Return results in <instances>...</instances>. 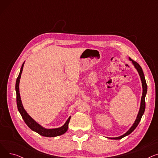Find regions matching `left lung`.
Here are the masks:
<instances>
[{"mask_svg": "<svg viewBox=\"0 0 158 158\" xmlns=\"http://www.w3.org/2000/svg\"><path fill=\"white\" fill-rule=\"evenodd\" d=\"M129 61H132V64L134 65L135 69L138 71V72L139 73V76L140 79H141V81H142L143 92H142V98H141L140 107H139V111H138V115H137L136 119L135 120L134 123L132 124V126L131 127V128L126 132L125 134H123V135H122L120 136L115 137V138H108L109 139H122L123 137H125V136L130 135L131 132L133 131L136 129V127L138 126V123H139V122L141 120V118H142V116H143V114L144 113L145 110V96H146L147 92V83H146V81H145V76H144V73H143V72L142 70V67H141V66H139V64L138 63H136V61L131 60L130 57H129Z\"/></svg>", "mask_w": 158, "mask_h": 158, "instance_id": "obj_1", "label": "left lung"}]
</instances>
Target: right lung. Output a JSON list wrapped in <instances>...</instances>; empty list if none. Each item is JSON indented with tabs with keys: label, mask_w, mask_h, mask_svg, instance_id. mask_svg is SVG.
<instances>
[{
	"label": "right lung",
	"mask_w": 158,
	"mask_h": 158,
	"mask_svg": "<svg viewBox=\"0 0 158 158\" xmlns=\"http://www.w3.org/2000/svg\"><path fill=\"white\" fill-rule=\"evenodd\" d=\"M24 63L25 62H23V63L22 65L19 75L16 81V85H15V90L16 93V104H17L18 110L20 112L22 118L23 119L25 123L27 124V126L32 131L37 132V133H38L41 136H45V137H55V136H58L63 135L68 130L69 123L71 117H69V118H68L67 120L66 121L64 125L60 127L55 128V129H46L41 126V125H40V124L37 123L34 119L32 118V117H30L29 114L27 113V111L25 110L22 103L20 91H19L20 79L21 77V74L22 73Z\"/></svg>",
	"instance_id": "add662e5"
}]
</instances>
